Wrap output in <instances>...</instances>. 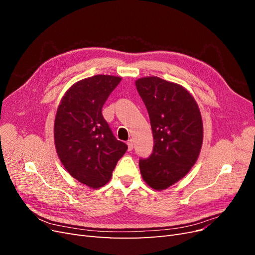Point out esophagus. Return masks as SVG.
Instances as JSON below:
<instances>
[{
    "mask_svg": "<svg viewBox=\"0 0 255 255\" xmlns=\"http://www.w3.org/2000/svg\"><path fill=\"white\" fill-rule=\"evenodd\" d=\"M133 148H134V142H133L132 139H129V140L128 141V151H132Z\"/></svg>",
    "mask_w": 255,
    "mask_h": 255,
    "instance_id": "34e87169",
    "label": "esophagus"
}]
</instances>
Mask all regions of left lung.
<instances>
[{"instance_id":"8db88e82","label":"left lung","mask_w":255,"mask_h":255,"mask_svg":"<svg viewBox=\"0 0 255 255\" xmlns=\"http://www.w3.org/2000/svg\"><path fill=\"white\" fill-rule=\"evenodd\" d=\"M148 110L153 132V152L140 158L142 179L164 190L186 175L196 164L203 141V123L196 100L179 84L157 76L136 81Z\"/></svg>"}]
</instances>
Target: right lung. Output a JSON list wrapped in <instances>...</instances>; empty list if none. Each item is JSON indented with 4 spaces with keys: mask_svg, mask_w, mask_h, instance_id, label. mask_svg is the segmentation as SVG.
<instances>
[{
    "mask_svg": "<svg viewBox=\"0 0 255 255\" xmlns=\"http://www.w3.org/2000/svg\"><path fill=\"white\" fill-rule=\"evenodd\" d=\"M121 78L95 75L69 88L54 123V142L66 170L82 184L100 188L111 180L128 145L118 140L102 115Z\"/></svg>",
    "mask_w": 255,
    "mask_h": 255,
    "instance_id": "1",
    "label": "right lung"
}]
</instances>
